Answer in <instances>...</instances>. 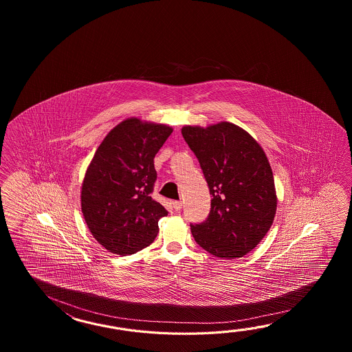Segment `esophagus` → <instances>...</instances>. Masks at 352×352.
<instances>
[{"label":"esophagus","instance_id":"obj_1","mask_svg":"<svg viewBox=\"0 0 352 352\" xmlns=\"http://www.w3.org/2000/svg\"><path fill=\"white\" fill-rule=\"evenodd\" d=\"M173 208L176 211H179V210L182 209V201H173Z\"/></svg>","mask_w":352,"mask_h":352}]
</instances>
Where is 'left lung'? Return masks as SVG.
Returning <instances> with one entry per match:
<instances>
[{
    "mask_svg": "<svg viewBox=\"0 0 352 352\" xmlns=\"http://www.w3.org/2000/svg\"><path fill=\"white\" fill-rule=\"evenodd\" d=\"M199 160L212 196L209 217L191 224L195 241L210 254L234 259L252 252L273 224L277 195L268 158L244 129L221 122L181 129Z\"/></svg>",
    "mask_w": 352,
    "mask_h": 352,
    "instance_id": "8db88e82",
    "label": "left lung"
}]
</instances>
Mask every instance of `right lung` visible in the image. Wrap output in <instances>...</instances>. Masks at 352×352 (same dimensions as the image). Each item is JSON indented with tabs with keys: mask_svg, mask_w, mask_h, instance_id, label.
I'll list each match as a JSON object with an SVG mask.
<instances>
[{
	"mask_svg": "<svg viewBox=\"0 0 352 352\" xmlns=\"http://www.w3.org/2000/svg\"><path fill=\"white\" fill-rule=\"evenodd\" d=\"M173 133L165 124L123 120L98 147L82 186V211L100 245L133 254L157 236L168 212L151 194L157 179L153 158Z\"/></svg>",
	"mask_w": 352,
	"mask_h": 352,
	"instance_id": "add662e5",
	"label": "right lung"
}]
</instances>
